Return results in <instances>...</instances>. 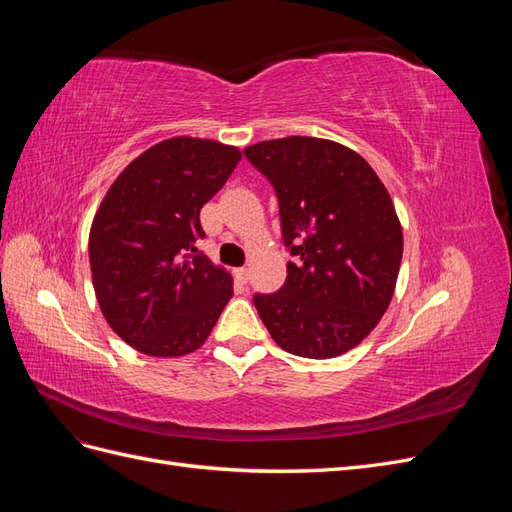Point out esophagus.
<instances>
[{
  "mask_svg": "<svg viewBox=\"0 0 512 512\" xmlns=\"http://www.w3.org/2000/svg\"><path fill=\"white\" fill-rule=\"evenodd\" d=\"M235 277H237V282L247 284V277H250V271H247L245 267H239V269H235Z\"/></svg>",
  "mask_w": 512,
  "mask_h": 512,
  "instance_id": "1",
  "label": "esophagus"
}]
</instances>
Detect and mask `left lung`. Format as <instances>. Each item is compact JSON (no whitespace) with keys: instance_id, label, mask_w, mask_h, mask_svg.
<instances>
[{"instance_id":"1","label":"left lung","mask_w":512,"mask_h":512,"mask_svg":"<svg viewBox=\"0 0 512 512\" xmlns=\"http://www.w3.org/2000/svg\"><path fill=\"white\" fill-rule=\"evenodd\" d=\"M280 203L284 286L254 305L275 344L305 359L359 346L389 307L404 235L384 183L359 153L314 136L243 149Z\"/></svg>"}]
</instances>
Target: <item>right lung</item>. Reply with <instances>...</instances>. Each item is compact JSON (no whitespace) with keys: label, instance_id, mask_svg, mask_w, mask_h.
Listing matches in <instances>:
<instances>
[{"label":"right lung","instance_id":"obj_1","mask_svg":"<svg viewBox=\"0 0 512 512\" xmlns=\"http://www.w3.org/2000/svg\"><path fill=\"white\" fill-rule=\"evenodd\" d=\"M241 160L237 147L175 136L132 160L89 230L96 299L138 352L183 356L205 344L232 297L226 269L198 252L200 209Z\"/></svg>","mask_w":512,"mask_h":512}]
</instances>
